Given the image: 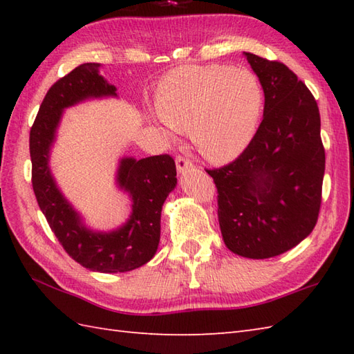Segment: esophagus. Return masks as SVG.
Masks as SVG:
<instances>
[{
  "instance_id": "obj_1",
  "label": "esophagus",
  "mask_w": 354,
  "mask_h": 354,
  "mask_svg": "<svg viewBox=\"0 0 354 354\" xmlns=\"http://www.w3.org/2000/svg\"><path fill=\"white\" fill-rule=\"evenodd\" d=\"M176 169H178V173H184V171H187V170L194 169V165H193V162L189 160V158L178 155V156H176Z\"/></svg>"
}]
</instances>
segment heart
Returning a JSON list of instances; mask_svg holds the SVG:
<instances>
[{"label":"heart","mask_w":354,"mask_h":354,"mask_svg":"<svg viewBox=\"0 0 354 354\" xmlns=\"http://www.w3.org/2000/svg\"><path fill=\"white\" fill-rule=\"evenodd\" d=\"M263 108L260 82L223 65L181 66L158 85L156 111L170 132L189 129L198 152L213 162L234 160L250 145Z\"/></svg>","instance_id":"obj_1"}]
</instances>
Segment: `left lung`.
Masks as SVG:
<instances>
[{
  "label": "left lung",
  "instance_id": "left-lung-1",
  "mask_svg": "<svg viewBox=\"0 0 354 354\" xmlns=\"http://www.w3.org/2000/svg\"><path fill=\"white\" fill-rule=\"evenodd\" d=\"M245 56L265 93L263 120L239 158L207 173L217 187L225 245L259 260L292 250L315 228L326 152L309 88L281 62Z\"/></svg>",
  "mask_w": 354,
  "mask_h": 354
}]
</instances>
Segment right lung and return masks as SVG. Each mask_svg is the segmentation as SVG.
Here are the masks:
<instances>
[{
	"mask_svg": "<svg viewBox=\"0 0 354 354\" xmlns=\"http://www.w3.org/2000/svg\"><path fill=\"white\" fill-rule=\"evenodd\" d=\"M100 64H82L59 79L45 94L30 129L32 184L41 212L66 254L94 272L115 274L137 269L153 257L161 234V209L176 187V165L170 155L118 164L117 184L129 193L132 213L114 231L86 228L82 217L57 189L50 170V150L62 112L88 99L115 97L117 88L99 74Z\"/></svg>",
	"mask_w": 354,
	"mask_h": 354,
	"instance_id": "add662e5",
	"label": "right lung"
}]
</instances>
